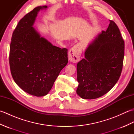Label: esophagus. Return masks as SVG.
<instances>
[{
  "instance_id": "34e87169",
  "label": "esophagus",
  "mask_w": 134,
  "mask_h": 134,
  "mask_svg": "<svg viewBox=\"0 0 134 134\" xmlns=\"http://www.w3.org/2000/svg\"><path fill=\"white\" fill-rule=\"evenodd\" d=\"M82 53V48L79 44L74 45L69 52V59L70 62L77 63L79 61Z\"/></svg>"
}]
</instances>
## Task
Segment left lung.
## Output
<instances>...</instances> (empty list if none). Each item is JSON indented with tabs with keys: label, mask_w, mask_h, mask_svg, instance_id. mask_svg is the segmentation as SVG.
Wrapping results in <instances>:
<instances>
[{
	"label": "left lung",
	"mask_w": 134,
	"mask_h": 134,
	"mask_svg": "<svg viewBox=\"0 0 134 134\" xmlns=\"http://www.w3.org/2000/svg\"><path fill=\"white\" fill-rule=\"evenodd\" d=\"M87 47L85 58L77 64L76 93L84 99H95L107 93L117 83L123 65L124 41L117 25L109 20Z\"/></svg>",
	"instance_id": "obj_1"
}]
</instances>
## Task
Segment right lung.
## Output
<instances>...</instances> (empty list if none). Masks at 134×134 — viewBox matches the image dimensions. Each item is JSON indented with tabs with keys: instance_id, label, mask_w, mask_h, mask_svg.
I'll use <instances>...</instances> for the list:
<instances>
[{
	"instance_id": "obj_1",
	"label": "right lung",
	"mask_w": 134,
	"mask_h": 134,
	"mask_svg": "<svg viewBox=\"0 0 134 134\" xmlns=\"http://www.w3.org/2000/svg\"><path fill=\"white\" fill-rule=\"evenodd\" d=\"M38 6L26 14L14 30L10 47L9 63L15 83L25 92L47 95L61 70L68 63V49L54 46L33 27Z\"/></svg>"
}]
</instances>
